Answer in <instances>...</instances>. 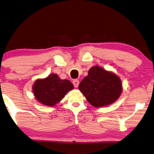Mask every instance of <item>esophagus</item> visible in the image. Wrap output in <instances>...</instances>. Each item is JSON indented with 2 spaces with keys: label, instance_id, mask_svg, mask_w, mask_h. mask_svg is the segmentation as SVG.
<instances>
[{
  "label": "esophagus",
  "instance_id": "esophagus-1",
  "mask_svg": "<svg viewBox=\"0 0 154 154\" xmlns=\"http://www.w3.org/2000/svg\"><path fill=\"white\" fill-rule=\"evenodd\" d=\"M73 85H74L75 88H78V86H79V81L78 79H74L73 81Z\"/></svg>",
  "mask_w": 154,
  "mask_h": 154
}]
</instances>
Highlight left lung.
Here are the masks:
<instances>
[{"label":"left lung","instance_id":"1","mask_svg":"<svg viewBox=\"0 0 154 154\" xmlns=\"http://www.w3.org/2000/svg\"><path fill=\"white\" fill-rule=\"evenodd\" d=\"M79 89L93 106L110 105L120 96L122 87L119 78L100 66H93L82 80Z\"/></svg>","mask_w":154,"mask_h":154}]
</instances>
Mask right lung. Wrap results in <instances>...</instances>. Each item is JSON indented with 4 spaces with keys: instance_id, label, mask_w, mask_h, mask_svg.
<instances>
[{
    "instance_id": "right-lung-1",
    "label": "right lung",
    "mask_w": 154,
    "mask_h": 154,
    "mask_svg": "<svg viewBox=\"0 0 154 154\" xmlns=\"http://www.w3.org/2000/svg\"><path fill=\"white\" fill-rule=\"evenodd\" d=\"M35 98L43 105L54 106L63 98L73 85L69 80H62L52 73L44 79H38L33 85Z\"/></svg>"
}]
</instances>
